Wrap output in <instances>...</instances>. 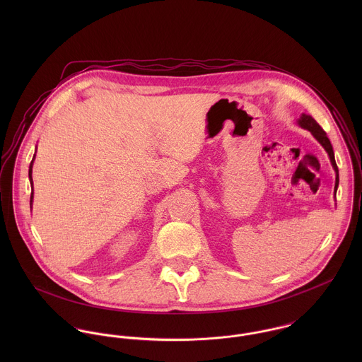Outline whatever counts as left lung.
<instances>
[{
  "label": "left lung",
  "mask_w": 362,
  "mask_h": 362,
  "mask_svg": "<svg viewBox=\"0 0 362 362\" xmlns=\"http://www.w3.org/2000/svg\"><path fill=\"white\" fill-rule=\"evenodd\" d=\"M298 125L304 129H308L310 134L315 136V139L325 148V151L327 152L329 158H330V163L334 168V173H336V184H334V195L337 192V187H339V168H337V164H336V160H334V152H333V148H332V144L329 141V138L326 136V132L322 129V127L307 114H303L298 119Z\"/></svg>",
  "instance_id": "obj_1"
}]
</instances>
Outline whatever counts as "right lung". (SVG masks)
Returning <instances> with one entry per match:
<instances>
[{"label": "right lung", "mask_w": 362, "mask_h": 362, "mask_svg": "<svg viewBox=\"0 0 362 362\" xmlns=\"http://www.w3.org/2000/svg\"><path fill=\"white\" fill-rule=\"evenodd\" d=\"M33 161H35V156H33V158H32V161H30V165H29V180H30V185H33V180H32V167H33ZM32 202H33V191H32V195H30V205H32Z\"/></svg>", "instance_id": "add662e5"}]
</instances>
